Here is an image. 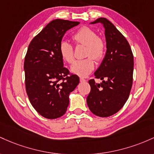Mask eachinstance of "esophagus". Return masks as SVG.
<instances>
[{
	"label": "esophagus",
	"mask_w": 154,
	"mask_h": 154,
	"mask_svg": "<svg viewBox=\"0 0 154 154\" xmlns=\"http://www.w3.org/2000/svg\"><path fill=\"white\" fill-rule=\"evenodd\" d=\"M80 82H86V79H84V78H80Z\"/></svg>",
	"instance_id": "esophagus-1"
}]
</instances>
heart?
Here are the masks:
<instances>
[{"label": "heart", "instance_id": "1", "mask_svg": "<svg viewBox=\"0 0 154 154\" xmlns=\"http://www.w3.org/2000/svg\"><path fill=\"white\" fill-rule=\"evenodd\" d=\"M75 45L85 46V57H89L75 62L72 65V72L80 76H86L94 70V63L92 58L97 61L103 58L105 53V42L103 38L97 35L95 31L87 26L79 28L72 36ZM60 53L64 61L68 63H73V47L70 44L63 41L60 45Z\"/></svg>", "mask_w": 154, "mask_h": 154}]
</instances>
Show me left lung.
<instances>
[{"label": "left lung", "instance_id": "1", "mask_svg": "<svg viewBox=\"0 0 154 154\" xmlns=\"http://www.w3.org/2000/svg\"><path fill=\"white\" fill-rule=\"evenodd\" d=\"M100 22L105 27L107 51L96 79L89 81L91 91L86 103L91 113L100 117H108L122 109L128 100L133 81L134 57L125 37L106 18H98L91 24Z\"/></svg>", "mask_w": 154, "mask_h": 154}]
</instances>
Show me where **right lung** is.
<instances>
[{
  "mask_svg": "<svg viewBox=\"0 0 154 154\" xmlns=\"http://www.w3.org/2000/svg\"><path fill=\"white\" fill-rule=\"evenodd\" d=\"M80 22L54 20L31 41L25 55V88L31 105L49 119L66 112L69 94L79 84L77 75L63 67L60 45L67 30Z\"/></svg>",
  "mask_w": 154,
  "mask_h": 154,
  "instance_id": "1",
  "label": "right lung"
}]
</instances>
